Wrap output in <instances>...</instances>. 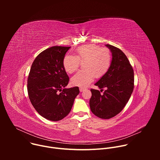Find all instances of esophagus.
I'll use <instances>...</instances> for the list:
<instances>
[{"instance_id":"34e87169","label":"esophagus","mask_w":160,"mask_h":160,"mask_svg":"<svg viewBox=\"0 0 160 160\" xmlns=\"http://www.w3.org/2000/svg\"><path fill=\"white\" fill-rule=\"evenodd\" d=\"M80 92H83V90H85V88H82V87H80Z\"/></svg>"}]
</instances>
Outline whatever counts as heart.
I'll return each instance as SVG.
<instances>
[{
  "instance_id": "1",
  "label": "heart",
  "mask_w": 160,
  "mask_h": 160,
  "mask_svg": "<svg viewBox=\"0 0 160 160\" xmlns=\"http://www.w3.org/2000/svg\"><path fill=\"white\" fill-rule=\"evenodd\" d=\"M80 63L82 71L71 78L72 85L86 87L96 78H101L109 70L111 64V54L107 48H101L95 44H87L75 50V56L66 55L62 61L64 70L68 73L77 71Z\"/></svg>"
}]
</instances>
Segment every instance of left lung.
Returning <instances> with one entry per match:
<instances>
[{"label":"left lung","mask_w":160,"mask_h":160,"mask_svg":"<svg viewBox=\"0 0 160 160\" xmlns=\"http://www.w3.org/2000/svg\"><path fill=\"white\" fill-rule=\"evenodd\" d=\"M110 50L112 61L108 72L95 83L102 90L91 89L89 105L96 116L102 119L112 118L122 111L128 102L133 90V68L125 54L120 49L106 44Z\"/></svg>","instance_id":"obj_1"}]
</instances>
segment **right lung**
Returning a JSON list of instances; mask_svg holds the SVG:
<instances>
[{
	"label": "right lung",
	"instance_id": "right-lung-1",
	"mask_svg": "<svg viewBox=\"0 0 160 160\" xmlns=\"http://www.w3.org/2000/svg\"><path fill=\"white\" fill-rule=\"evenodd\" d=\"M71 47L53 46L40 53L32 63L28 78V93L40 115L56 122L70 112L79 94L78 87L66 88L69 77L62 61Z\"/></svg>",
	"mask_w": 160,
	"mask_h": 160
}]
</instances>
